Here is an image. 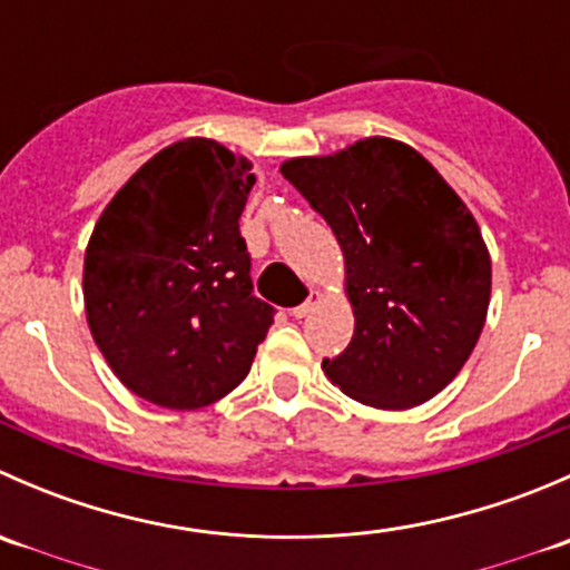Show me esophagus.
Wrapping results in <instances>:
<instances>
[{
  "label": "esophagus",
  "mask_w": 570,
  "mask_h": 570,
  "mask_svg": "<svg viewBox=\"0 0 570 570\" xmlns=\"http://www.w3.org/2000/svg\"><path fill=\"white\" fill-rule=\"evenodd\" d=\"M320 292H314L312 289V295L306 297V303H301V306L297 308H292V317H297V320H303V317H308V314L314 312V308H317V303H320Z\"/></svg>",
  "instance_id": "1"
}]
</instances>
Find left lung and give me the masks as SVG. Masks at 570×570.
Returning <instances> with one entry per match:
<instances>
[{
  "instance_id": "1",
  "label": "left lung",
  "mask_w": 570,
  "mask_h": 570,
  "mask_svg": "<svg viewBox=\"0 0 570 570\" xmlns=\"http://www.w3.org/2000/svg\"><path fill=\"white\" fill-rule=\"evenodd\" d=\"M344 253L355 331L322 361L333 386L381 411L433 400L469 361L491 301V256L469 206L419 151L366 137L281 165Z\"/></svg>"
}]
</instances>
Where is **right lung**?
Listing matches in <instances>:
<instances>
[{
    "instance_id": "1",
    "label": "right lung",
    "mask_w": 570,
    "mask_h": 570,
    "mask_svg": "<svg viewBox=\"0 0 570 570\" xmlns=\"http://www.w3.org/2000/svg\"><path fill=\"white\" fill-rule=\"evenodd\" d=\"M250 168L215 140H178L115 193L90 234V333L118 381L154 405L195 411L223 400L273 325L239 234Z\"/></svg>"
}]
</instances>
